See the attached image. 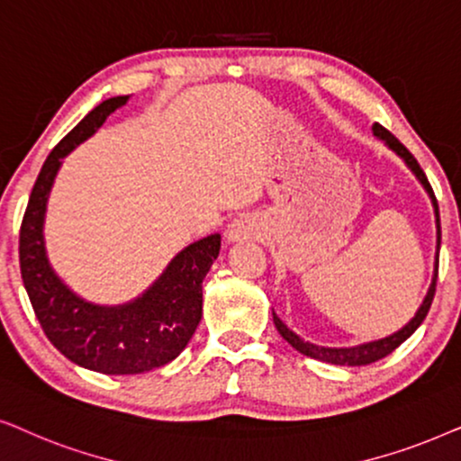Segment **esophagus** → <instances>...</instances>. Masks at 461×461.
Masks as SVG:
<instances>
[{"mask_svg":"<svg viewBox=\"0 0 461 461\" xmlns=\"http://www.w3.org/2000/svg\"><path fill=\"white\" fill-rule=\"evenodd\" d=\"M257 231H259L257 221L253 217H249V214H242V217L234 219L230 225H227L225 236H227V242H242L257 236Z\"/></svg>","mask_w":461,"mask_h":461,"instance_id":"34e87169","label":"esophagus"}]
</instances>
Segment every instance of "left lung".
Returning <instances> with one entry per match:
<instances>
[{
	"label": "left lung",
	"instance_id": "left-lung-1",
	"mask_svg": "<svg viewBox=\"0 0 461 461\" xmlns=\"http://www.w3.org/2000/svg\"><path fill=\"white\" fill-rule=\"evenodd\" d=\"M373 134H375L377 139H382L385 145L390 147L392 151H396L398 156L404 159V164L411 168V173L417 176V181L421 183L423 189H426L428 195H430L432 200V206H434V217H437V261H434V276H432V282H430V288H428L426 297H423V302L420 305V310L415 312V316L411 318V321L404 324L401 330H396L394 335L390 337H384V339H377V341H369V343H363V346H354V348H322V346H316V343H310V341H303L302 337L294 335L291 329L286 327L285 322L280 321L278 316L274 314V324L276 329H278V333L285 337V339L291 343V346L297 349V352H302L303 356H310V358H316V360H322V363H330V365H343V366H363V365H371L375 363V360L384 358V356H388L394 352V349L401 346L402 341H407L411 335L415 333L417 327L423 322V318H426L428 310H430L432 305V299H434V293H437V276H438V249H440V219H438V204H437V198H434V192L430 187V183H428V176L423 173L420 164H417V159L413 158V153H411L407 147H404L401 140H398L394 134L390 131H385L382 124H373Z\"/></svg>",
	"mask_w": 461,
	"mask_h": 461
}]
</instances>
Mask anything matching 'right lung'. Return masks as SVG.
<instances>
[{
	"instance_id": "right-lung-1",
	"label": "right lung",
	"mask_w": 461,
	"mask_h": 461,
	"mask_svg": "<svg viewBox=\"0 0 461 461\" xmlns=\"http://www.w3.org/2000/svg\"><path fill=\"white\" fill-rule=\"evenodd\" d=\"M126 101L128 96L103 101L50 151L29 195L18 238L23 282L46 337L71 363L105 375L158 369L185 349L202 318V280L221 249V234L189 244L140 297L124 305L84 302L54 274L44 244L54 176L67 153L92 137Z\"/></svg>"
}]
</instances>
